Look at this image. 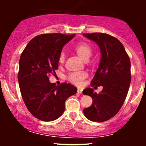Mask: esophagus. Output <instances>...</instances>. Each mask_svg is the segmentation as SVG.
Returning a JSON list of instances; mask_svg holds the SVG:
<instances>
[{
    "mask_svg": "<svg viewBox=\"0 0 146 146\" xmlns=\"http://www.w3.org/2000/svg\"><path fill=\"white\" fill-rule=\"evenodd\" d=\"M82 91H83V90L81 89V88H78V93H79V94H82Z\"/></svg>",
    "mask_w": 146,
    "mask_h": 146,
    "instance_id": "esophagus-1",
    "label": "esophagus"
}]
</instances>
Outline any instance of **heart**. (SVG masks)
I'll use <instances>...</instances> for the list:
<instances>
[{
    "label": "heart",
    "mask_w": 146,
    "mask_h": 146,
    "mask_svg": "<svg viewBox=\"0 0 146 146\" xmlns=\"http://www.w3.org/2000/svg\"><path fill=\"white\" fill-rule=\"evenodd\" d=\"M75 50L76 53L84 60H88L91 56L93 49L89 44L86 42L79 43L75 46ZM65 60V54L64 52H61L58 57V62L60 64H63ZM87 78V73L84 71H74L71 72L67 76V80L70 82L80 86L84 82L85 79Z\"/></svg>",
    "instance_id": "heart-1"
}]
</instances>
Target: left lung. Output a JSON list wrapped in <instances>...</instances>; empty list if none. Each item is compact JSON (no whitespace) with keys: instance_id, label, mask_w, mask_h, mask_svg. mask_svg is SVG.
<instances>
[{"instance_id":"8db88e82","label":"left lung","mask_w":146,"mask_h":146,"mask_svg":"<svg viewBox=\"0 0 146 146\" xmlns=\"http://www.w3.org/2000/svg\"><path fill=\"white\" fill-rule=\"evenodd\" d=\"M83 35L98 44L102 54L90 85L103 86L98 94L91 88L83 90L84 95L93 99L92 105L84 109V114L90 121L103 122L119 111L128 94L131 81L130 58L121 42L115 37L102 33Z\"/></svg>"}]
</instances>
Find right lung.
Wrapping results in <instances>:
<instances>
[{
	"instance_id": "add662e5",
	"label": "right lung",
	"mask_w": 146,
	"mask_h": 146,
	"mask_svg": "<svg viewBox=\"0 0 146 146\" xmlns=\"http://www.w3.org/2000/svg\"><path fill=\"white\" fill-rule=\"evenodd\" d=\"M62 33H44L29 41L22 53L18 73L20 90L27 108L33 116L44 121L56 120L62 115L65 102L77 93L66 82L56 86L49 82L58 68L62 47L73 37Z\"/></svg>"
}]
</instances>
